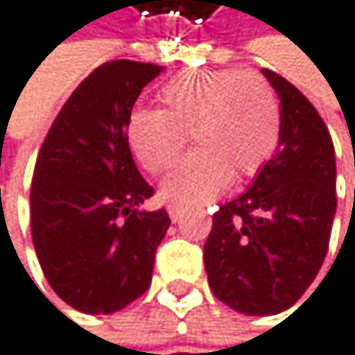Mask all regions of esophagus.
Here are the masks:
<instances>
[{"instance_id":"34e87169","label":"esophagus","mask_w":355,"mask_h":355,"mask_svg":"<svg viewBox=\"0 0 355 355\" xmlns=\"http://www.w3.org/2000/svg\"><path fill=\"white\" fill-rule=\"evenodd\" d=\"M168 215H170V219L176 223V221H179V219L183 217V209H181V207H176V204H170V207H168Z\"/></svg>"}]
</instances>
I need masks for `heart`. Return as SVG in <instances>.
I'll use <instances>...</instances> for the list:
<instances>
[{"label": "heart", "mask_w": 355, "mask_h": 355, "mask_svg": "<svg viewBox=\"0 0 355 355\" xmlns=\"http://www.w3.org/2000/svg\"><path fill=\"white\" fill-rule=\"evenodd\" d=\"M159 108H138L128 121V142L140 166L164 174L179 162L187 136L196 151L164 183V196L198 204L219 196L234 176L251 179L281 140V104L257 72L189 70L159 91Z\"/></svg>", "instance_id": "b5f03b06"}]
</instances>
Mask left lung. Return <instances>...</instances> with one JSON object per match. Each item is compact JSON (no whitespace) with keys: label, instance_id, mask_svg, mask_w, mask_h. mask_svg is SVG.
<instances>
[{"label":"left lung","instance_id":"8db88e82","mask_svg":"<svg viewBox=\"0 0 355 355\" xmlns=\"http://www.w3.org/2000/svg\"><path fill=\"white\" fill-rule=\"evenodd\" d=\"M262 74L281 100L275 157L213 215L204 268L213 294L247 315L296 304L318 277L336 211L334 144L324 119L283 76Z\"/></svg>","mask_w":355,"mask_h":355}]
</instances>
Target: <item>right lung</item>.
I'll return each instance as SVG.
<instances>
[{
    "instance_id": "add662e5",
    "label": "right lung",
    "mask_w": 355,
    "mask_h": 355,
    "mask_svg": "<svg viewBox=\"0 0 355 355\" xmlns=\"http://www.w3.org/2000/svg\"><path fill=\"white\" fill-rule=\"evenodd\" d=\"M162 65L106 61L74 89L40 148L31 239L55 294L76 311L114 313L151 285L170 217L138 211L155 189L132 157L128 121Z\"/></svg>"
}]
</instances>
